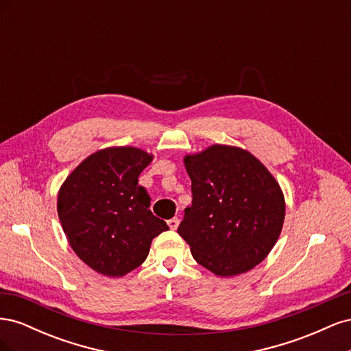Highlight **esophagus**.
<instances>
[{"mask_svg": "<svg viewBox=\"0 0 351 351\" xmlns=\"http://www.w3.org/2000/svg\"><path fill=\"white\" fill-rule=\"evenodd\" d=\"M167 224H168V227L171 228V230H177V227H178V224H180V221H178L177 217H174V218H171V219H168Z\"/></svg>", "mask_w": 351, "mask_h": 351, "instance_id": "obj_1", "label": "esophagus"}]
</instances>
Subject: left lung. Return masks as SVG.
Wrapping results in <instances>:
<instances>
[{
  "label": "left lung",
  "mask_w": 351,
  "mask_h": 351,
  "mask_svg": "<svg viewBox=\"0 0 351 351\" xmlns=\"http://www.w3.org/2000/svg\"><path fill=\"white\" fill-rule=\"evenodd\" d=\"M183 161L193 200L177 232L195 261L218 277L253 269L281 234L285 200L278 182L237 146L210 145Z\"/></svg>",
  "instance_id": "left-lung-1"
}]
</instances>
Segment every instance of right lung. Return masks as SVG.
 <instances>
[{
    "mask_svg": "<svg viewBox=\"0 0 351 351\" xmlns=\"http://www.w3.org/2000/svg\"><path fill=\"white\" fill-rule=\"evenodd\" d=\"M154 155L134 146L97 151L61 184L57 210L74 253L105 277H124L147 258L152 240L168 230L137 184Z\"/></svg>",
    "mask_w": 351,
    "mask_h": 351,
    "instance_id": "obj_1",
    "label": "right lung"
}]
</instances>
